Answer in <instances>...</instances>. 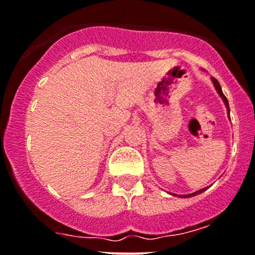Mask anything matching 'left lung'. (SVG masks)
<instances>
[{
	"label": "left lung",
	"instance_id": "8db88e82",
	"mask_svg": "<svg viewBox=\"0 0 255 255\" xmlns=\"http://www.w3.org/2000/svg\"><path fill=\"white\" fill-rule=\"evenodd\" d=\"M212 81H213L214 87H216V90L218 91L219 96H221V97L223 98V101H224V103H226L227 108H228V113H229V105H228V100H227V97H226V96L223 95V92H222V87H221V85H219V82H218V81L216 80V78H212ZM206 189H207V188H203V189L198 190V192H196V193H193V194H183V196H179V197H182V198H188V197H193V196H196V194L202 193V192H204V190H206ZM174 196H177V194H174Z\"/></svg>",
	"mask_w": 255,
	"mask_h": 255
}]
</instances>
